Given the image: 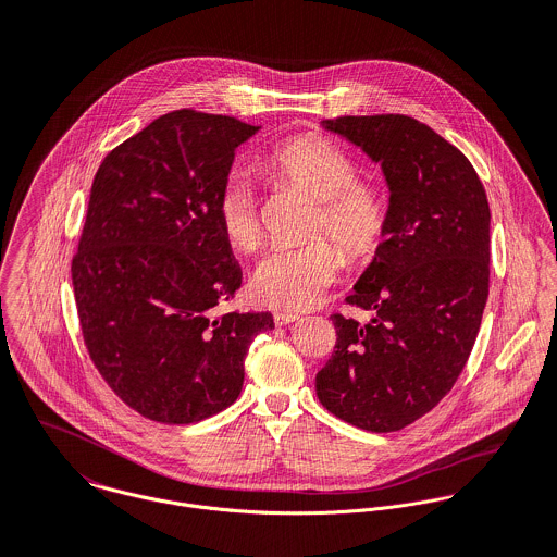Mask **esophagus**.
Listing matches in <instances>:
<instances>
[{"instance_id": "obj_1", "label": "esophagus", "mask_w": 557, "mask_h": 557, "mask_svg": "<svg viewBox=\"0 0 557 557\" xmlns=\"http://www.w3.org/2000/svg\"><path fill=\"white\" fill-rule=\"evenodd\" d=\"M300 315L298 313H294V311H276L274 313V322L278 324V326H285V324H292V322H296Z\"/></svg>"}]
</instances>
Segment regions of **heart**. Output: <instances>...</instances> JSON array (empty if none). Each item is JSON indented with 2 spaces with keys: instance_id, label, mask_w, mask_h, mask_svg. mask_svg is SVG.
Returning <instances> with one entry per match:
<instances>
[{
  "instance_id": "heart-1",
  "label": "heart",
  "mask_w": 557,
  "mask_h": 557,
  "mask_svg": "<svg viewBox=\"0 0 557 557\" xmlns=\"http://www.w3.org/2000/svg\"><path fill=\"white\" fill-rule=\"evenodd\" d=\"M261 169L276 189L315 200V211L309 226L313 242L270 255L255 272L252 294L270 309L305 311L324 298L344 265L339 248L322 235L333 237L350 263H368L388 231V200L380 187L359 180V164L346 149L320 134L276 145L265 153ZM215 213L235 250L250 255L261 246V218L248 182L226 180Z\"/></svg>"
}]
</instances>
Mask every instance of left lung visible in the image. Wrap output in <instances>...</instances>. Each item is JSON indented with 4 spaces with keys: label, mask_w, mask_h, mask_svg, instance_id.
<instances>
[{
    "label": "left lung",
    "mask_w": 557,
    "mask_h": 557,
    "mask_svg": "<svg viewBox=\"0 0 557 557\" xmlns=\"http://www.w3.org/2000/svg\"><path fill=\"white\" fill-rule=\"evenodd\" d=\"M322 125L377 162L391 194L386 237L346 298L371 320L331 315L337 344L315 391L335 417L395 432L451 391L473 350L488 298V198L471 162L410 116Z\"/></svg>",
    "instance_id": "8db88e82"
}]
</instances>
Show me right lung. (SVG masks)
<instances>
[{
    "label": "right lung",
    "mask_w": 557,
    "mask_h": 557,
    "mask_svg": "<svg viewBox=\"0 0 557 557\" xmlns=\"http://www.w3.org/2000/svg\"><path fill=\"white\" fill-rule=\"evenodd\" d=\"M259 127L175 110L112 149L90 187L71 276L90 361L136 412L194 423L231 406L268 311H220L242 285L215 202Z\"/></svg>",
    "instance_id": "1"
}]
</instances>
